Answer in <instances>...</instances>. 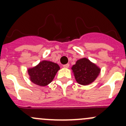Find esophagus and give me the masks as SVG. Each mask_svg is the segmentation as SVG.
<instances>
[{
    "instance_id": "1",
    "label": "esophagus",
    "mask_w": 126,
    "mask_h": 126,
    "mask_svg": "<svg viewBox=\"0 0 126 126\" xmlns=\"http://www.w3.org/2000/svg\"><path fill=\"white\" fill-rule=\"evenodd\" d=\"M63 67H64V68H68L69 67V64H65V65H63Z\"/></svg>"
}]
</instances>
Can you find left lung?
<instances>
[{
	"label": "left lung",
	"instance_id": "obj_1",
	"mask_svg": "<svg viewBox=\"0 0 126 126\" xmlns=\"http://www.w3.org/2000/svg\"><path fill=\"white\" fill-rule=\"evenodd\" d=\"M71 69L76 81L81 85L93 83L100 73V69L86 58L77 61Z\"/></svg>",
	"mask_w": 126,
	"mask_h": 126
}]
</instances>
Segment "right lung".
Masks as SVG:
<instances>
[{"mask_svg":"<svg viewBox=\"0 0 126 126\" xmlns=\"http://www.w3.org/2000/svg\"><path fill=\"white\" fill-rule=\"evenodd\" d=\"M59 69V65L56 63L43 61L35 67L28 69V73L32 83L45 86L52 82Z\"/></svg>","mask_w":126,"mask_h":126,"instance_id":"1","label":"right lung"}]
</instances>
